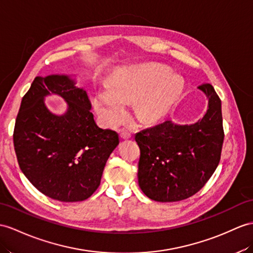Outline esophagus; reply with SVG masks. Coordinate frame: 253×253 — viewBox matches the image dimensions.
Returning a JSON list of instances; mask_svg holds the SVG:
<instances>
[{
	"label": "esophagus",
	"instance_id": "esophagus-1",
	"mask_svg": "<svg viewBox=\"0 0 253 253\" xmlns=\"http://www.w3.org/2000/svg\"><path fill=\"white\" fill-rule=\"evenodd\" d=\"M120 137L122 139H128L132 137V134L127 130H126V128H122V130H120Z\"/></svg>",
	"mask_w": 253,
	"mask_h": 253
}]
</instances>
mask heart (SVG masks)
<instances>
[{
  "label": "heart",
  "mask_w": 253,
  "mask_h": 253,
  "mask_svg": "<svg viewBox=\"0 0 253 253\" xmlns=\"http://www.w3.org/2000/svg\"><path fill=\"white\" fill-rule=\"evenodd\" d=\"M182 90V79L161 67H135L115 78L112 87L98 90L94 108L106 126H116L126 117V103L137 101L139 118L156 121L169 113Z\"/></svg>",
  "instance_id": "obj_1"
}]
</instances>
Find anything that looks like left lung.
Segmentation results:
<instances>
[{
	"instance_id": "left-lung-1",
	"label": "left lung",
	"mask_w": 253,
	"mask_h": 253,
	"mask_svg": "<svg viewBox=\"0 0 253 253\" xmlns=\"http://www.w3.org/2000/svg\"><path fill=\"white\" fill-rule=\"evenodd\" d=\"M208 109L194 125L166 120L135 135L139 147L138 184L157 202L186 200L205 186L220 162L224 131L221 101L211 84L199 85Z\"/></svg>"
}]
</instances>
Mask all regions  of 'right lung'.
Listing matches in <instances>:
<instances>
[{
  "label": "right lung",
  "mask_w": 253,
  "mask_h": 253,
  "mask_svg": "<svg viewBox=\"0 0 253 253\" xmlns=\"http://www.w3.org/2000/svg\"><path fill=\"white\" fill-rule=\"evenodd\" d=\"M50 93L67 101L64 115L44 106L43 97ZM90 109L87 92L64 75L36 76L22 97L13 135L18 164L29 181L53 200L90 198L119 144L118 134L98 127Z\"/></svg>",
  "instance_id": "right-lung-1"
}]
</instances>
